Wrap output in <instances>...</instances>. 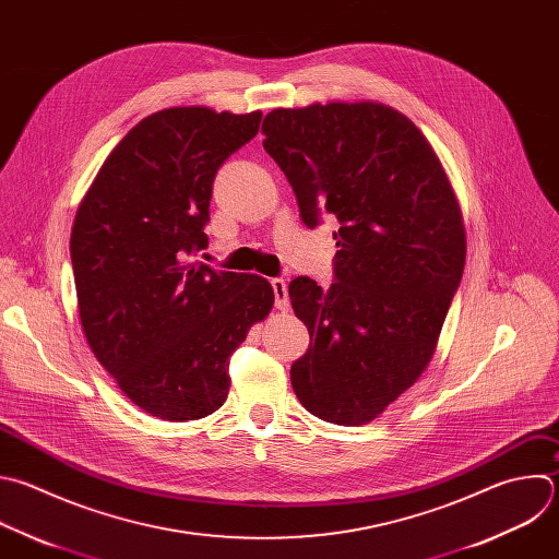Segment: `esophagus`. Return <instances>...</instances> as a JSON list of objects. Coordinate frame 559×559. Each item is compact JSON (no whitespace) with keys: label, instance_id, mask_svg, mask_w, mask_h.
<instances>
[{"label":"esophagus","instance_id":"obj_1","mask_svg":"<svg viewBox=\"0 0 559 559\" xmlns=\"http://www.w3.org/2000/svg\"><path fill=\"white\" fill-rule=\"evenodd\" d=\"M272 289H274V305L281 311L289 309V294H287V283L285 278H272Z\"/></svg>","mask_w":559,"mask_h":559}]
</instances>
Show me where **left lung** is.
Returning <instances> with one entry per match:
<instances>
[{"label": "left lung", "instance_id": "left-lung-1", "mask_svg": "<svg viewBox=\"0 0 559 559\" xmlns=\"http://www.w3.org/2000/svg\"><path fill=\"white\" fill-rule=\"evenodd\" d=\"M261 131L307 228L337 222L333 283H289L309 331L292 389L322 421L361 426L428 366L461 285L465 230L439 157L380 103L274 109Z\"/></svg>", "mask_w": 559, "mask_h": 559}]
</instances>
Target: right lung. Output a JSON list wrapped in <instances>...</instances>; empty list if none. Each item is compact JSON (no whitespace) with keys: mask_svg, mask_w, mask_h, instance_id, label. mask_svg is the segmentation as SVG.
<instances>
[{"mask_svg":"<svg viewBox=\"0 0 559 559\" xmlns=\"http://www.w3.org/2000/svg\"><path fill=\"white\" fill-rule=\"evenodd\" d=\"M263 114L170 107L109 153L79 206L70 257L85 337L120 391L166 421L224 406L228 366L274 305L257 274L189 263L209 248L213 181Z\"/></svg>","mask_w":559,"mask_h":559,"instance_id":"add662e5","label":"right lung"}]
</instances>
